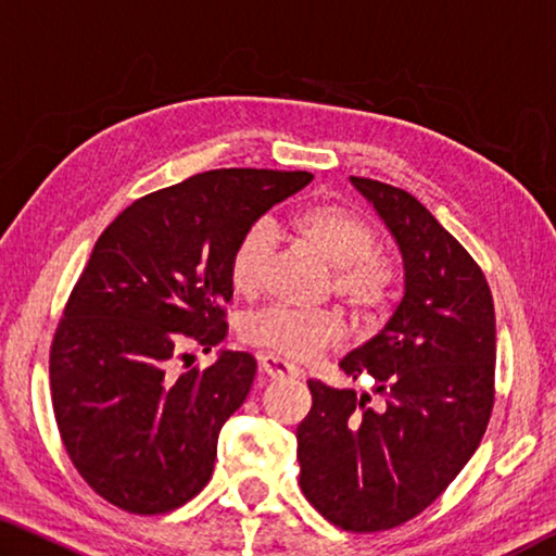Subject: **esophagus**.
Masks as SVG:
<instances>
[{"label":"esophagus","instance_id":"esophagus-1","mask_svg":"<svg viewBox=\"0 0 556 556\" xmlns=\"http://www.w3.org/2000/svg\"><path fill=\"white\" fill-rule=\"evenodd\" d=\"M260 370L267 375L271 380H279V378H299V370L294 365L287 363L285 357H279L275 353H262L260 355Z\"/></svg>","mask_w":556,"mask_h":556}]
</instances>
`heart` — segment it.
<instances>
[{"label": "heart", "mask_w": 556, "mask_h": 556, "mask_svg": "<svg viewBox=\"0 0 556 556\" xmlns=\"http://www.w3.org/2000/svg\"><path fill=\"white\" fill-rule=\"evenodd\" d=\"M294 230L328 267H333V294L357 318L375 321L392 308L400 294V269L394 260L375 252V230L353 208L338 203L314 205L294 218ZM275 250V232L255 223L240 235L230 255V285L238 294H255ZM240 338L262 351L312 361L345 333L336 312H296L271 304L240 318Z\"/></svg>", "instance_id": "heart-1"}]
</instances>
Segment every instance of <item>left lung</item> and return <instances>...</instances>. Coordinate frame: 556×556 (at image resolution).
Wrapping results in <instances>:
<instances>
[{
  "label": "left lung",
  "instance_id": "8db88e82",
  "mask_svg": "<svg viewBox=\"0 0 556 556\" xmlns=\"http://www.w3.org/2000/svg\"><path fill=\"white\" fill-rule=\"evenodd\" d=\"M400 244L404 296L388 326L341 361L370 394L308 380L296 427L299 485L345 532L404 525L481 444L495 402V308L483 269L412 193L351 176Z\"/></svg>",
  "mask_w": 556,
  "mask_h": 556
}]
</instances>
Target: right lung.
Returning a JSON list of instances; mask_svg holds the SVG:
<instances>
[{
	"label": "right lung",
	"instance_id": "add662e5",
	"mask_svg": "<svg viewBox=\"0 0 556 556\" xmlns=\"http://www.w3.org/2000/svg\"><path fill=\"white\" fill-rule=\"evenodd\" d=\"M308 172L215 168L135 201L100 235L51 343V402L73 466L119 510H176L211 481L218 434L248 397L255 357L208 353L228 324L230 255Z\"/></svg>",
	"mask_w": 556,
	"mask_h": 556
}]
</instances>
